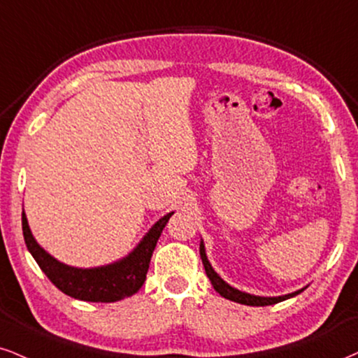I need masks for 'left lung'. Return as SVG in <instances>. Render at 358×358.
<instances>
[{"label": "left lung", "mask_w": 358, "mask_h": 358, "mask_svg": "<svg viewBox=\"0 0 358 358\" xmlns=\"http://www.w3.org/2000/svg\"><path fill=\"white\" fill-rule=\"evenodd\" d=\"M199 252H201L202 264H204L206 273H207V277H209L210 284H213L215 292H219L224 299H227V301H232V302H237V303H244V306L264 307V306H272V303L287 301V299H290V297H295V295L303 292V289H306V287H303V289L295 290V292H292V294L279 295V297H262V295H254V294L242 292V290L236 289V287L229 285L227 282L224 280L222 277H220L219 273L214 271L213 266H210L209 259H207V255H206V247H204V241H202V239H201V245H199Z\"/></svg>", "instance_id": "1"}]
</instances>
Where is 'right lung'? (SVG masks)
<instances>
[{
    "mask_svg": "<svg viewBox=\"0 0 358 358\" xmlns=\"http://www.w3.org/2000/svg\"><path fill=\"white\" fill-rule=\"evenodd\" d=\"M174 213L166 214L145 232L139 244L126 257L99 267H73L59 262L43 249L31 232L23 210V236L28 250L41 271L61 292L85 302H117L131 297L143 287L162 229Z\"/></svg>",
    "mask_w": 358,
    "mask_h": 358,
    "instance_id": "1",
    "label": "right lung"
}]
</instances>
